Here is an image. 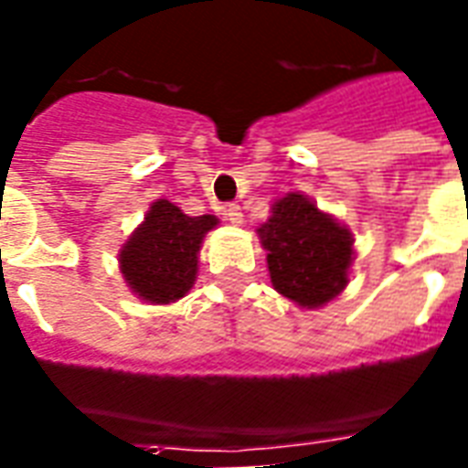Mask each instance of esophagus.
<instances>
[{"label":"esophagus","mask_w":468,"mask_h":468,"mask_svg":"<svg viewBox=\"0 0 468 468\" xmlns=\"http://www.w3.org/2000/svg\"><path fill=\"white\" fill-rule=\"evenodd\" d=\"M223 218L230 225H240V223H243V210H240V205H235V203L225 205V207H223Z\"/></svg>","instance_id":"obj_1"}]
</instances>
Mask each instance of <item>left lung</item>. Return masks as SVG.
<instances>
[{
	"instance_id": "obj_1",
	"label": "left lung",
	"mask_w": 468,
	"mask_h": 468,
	"mask_svg": "<svg viewBox=\"0 0 468 468\" xmlns=\"http://www.w3.org/2000/svg\"><path fill=\"white\" fill-rule=\"evenodd\" d=\"M271 283L298 308H324L344 293L356 258L353 233L303 193H288L271 205L258 230Z\"/></svg>"
}]
</instances>
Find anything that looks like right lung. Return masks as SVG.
Segmentation results:
<instances>
[{"label":"right lung","instance_id":"right-lung-1","mask_svg":"<svg viewBox=\"0 0 468 468\" xmlns=\"http://www.w3.org/2000/svg\"><path fill=\"white\" fill-rule=\"evenodd\" d=\"M215 225V215L190 218L165 197L154 200L117 253L130 293L153 305H170L185 298L197 278L205 235Z\"/></svg>","mask_w":468,"mask_h":468}]
</instances>
